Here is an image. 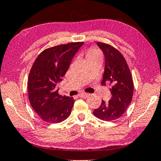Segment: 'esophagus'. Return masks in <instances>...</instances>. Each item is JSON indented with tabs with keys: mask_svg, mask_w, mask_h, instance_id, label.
I'll use <instances>...</instances> for the list:
<instances>
[{
	"mask_svg": "<svg viewBox=\"0 0 161 161\" xmlns=\"http://www.w3.org/2000/svg\"><path fill=\"white\" fill-rule=\"evenodd\" d=\"M89 95V93H86V92H81L78 95L79 97H87Z\"/></svg>",
	"mask_w": 161,
	"mask_h": 161,
	"instance_id": "obj_1",
	"label": "esophagus"
}]
</instances>
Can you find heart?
I'll return each mask as SVG.
<instances>
[{"instance_id":"1","label":"heart","mask_w":161,"mask_h":161,"mask_svg":"<svg viewBox=\"0 0 161 161\" xmlns=\"http://www.w3.org/2000/svg\"><path fill=\"white\" fill-rule=\"evenodd\" d=\"M97 55H101V53H100V52L97 49H95V48H91V49L89 50L88 57H89V56H97Z\"/></svg>"}]
</instances>
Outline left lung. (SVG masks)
<instances>
[{
  "mask_svg": "<svg viewBox=\"0 0 161 161\" xmlns=\"http://www.w3.org/2000/svg\"><path fill=\"white\" fill-rule=\"evenodd\" d=\"M97 44L105 55V70L101 85L110 83L112 98L108 102L102 100L101 105L93 112L96 118L111 121L120 118L125 113L132 100L134 92L132 76L124 55L116 48L108 43Z\"/></svg>",
  "mask_w": 161,
  "mask_h": 161,
  "instance_id": "obj_1",
  "label": "left lung"
}]
</instances>
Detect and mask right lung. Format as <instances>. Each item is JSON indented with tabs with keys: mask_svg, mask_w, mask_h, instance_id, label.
<instances>
[{
	"mask_svg": "<svg viewBox=\"0 0 161 161\" xmlns=\"http://www.w3.org/2000/svg\"><path fill=\"white\" fill-rule=\"evenodd\" d=\"M83 44L72 42L48 48L35 59L29 74L28 95L33 109L43 121L58 124L70 115L75 100L59 95L56 85Z\"/></svg>",
	"mask_w": 161,
	"mask_h": 161,
	"instance_id": "obj_1",
	"label": "right lung"
}]
</instances>
